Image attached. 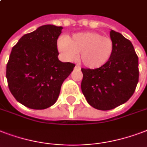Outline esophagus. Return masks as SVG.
<instances>
[{
    "mask_svg": "<svg viewBox=\"0 0 147 147\" xmlns=\"http://www.w3.org/2000/svg\"><path fill=\"white\" fill-rule=\"evenodd\" d=\"M75 69H78V70H80V69H81V68H80V67H79V66H78V65H76V67H75Z\"/></svg>",
    "mask_w": 147,
    "mask_h": 147,
    "instance_id": "obj_1",
    "label": "esophagus"
}]
</instances>
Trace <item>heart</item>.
<instances>
[{
  "label": "heart",
  "mask_w": 147,
  "mask_h": 147,
  "mask_svg": "<svg viewBox=\"0 0 147 147\" xmlns=\"http://www.w3.org/2000/svg\"><path fill=\"white\" fill-rule=\"evenodd\" d=\"M57 47L67 60H73L78 53V61L90 69L105 65L113 51L112 39L96 31L79 32L60 38L57 41Z\"/></svg>",
  "instance_id": "obj_1"
}]
</instances>
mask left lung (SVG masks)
Wrapping results in <instances>:
<instances>
[{
    "label": "left lung",
    "instance_id": "left-lung-1",
    "mask_svg": "<svg viewBox=\"0 0 147 147\" xmlns=\"http://www.w3.org/2000/svg\"><path fill=\"white\" fill-rule=\"evenodd\" d=\"M113 51L101 68L82 69L81 88L88 103L99 110H109L125 103L135 92L139 81L138 56L133 44L111 30Z\"/></svg>",
    "mask_w": 147,
    "mask_h": 147
}]
</instances>
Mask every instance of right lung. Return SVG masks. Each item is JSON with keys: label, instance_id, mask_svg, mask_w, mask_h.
<instances>
[{"label": "right lung", "instance_id": "right-lung-1", "mask_svg": "<svg viewBox=\"0 0 147 147\" xmlns=\"http://www.w3.org/2000/svg\"><path fill=\"white\" fill-rule=\"evenodd\" d=\"M62 27L42 25L21 37L12 48L6 77L11 94L28 108L45 109L55 103L64 80L76 65L58 59Z\"/></svg>", "mask_w": 147, "mask_h": 147}]
</instances>
